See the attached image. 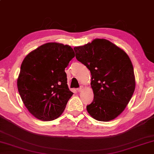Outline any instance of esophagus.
<instances>
[{
	"instance_id": "1",
	"label": "esophagus",
	"mask_w": 154,
	"mask_h": 154,
	"mask_svg": "<svg viewBox=\"0 0 154 154\" xmlns=\"http://www.w3.org/2000/svg\"><path fill=\"white\" fill-rule=\"evenodd\" d=\"M83 89H84V86H80V88H78L77 89V91H78V92H81V91H82Z\"/></svg>"
}]
</instances>
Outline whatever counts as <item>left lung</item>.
<instances>
[{"mask_svg":"<svg viewBox=\"0 0 154 154\" xmlns=\"http://www.w3.org/2000/svg\"><path fill=\"white\" fill-rule=\"evenodd\" d=\"M76 58L91 74L92 102L87 111L94 119H114L125 109L135 91L132 63L123 50L104 39L74 48Z\"/></svg>","mask_w":154,"mask_h":154,"instance_id":"8db88e82","label":"left lung"}]
</instances>
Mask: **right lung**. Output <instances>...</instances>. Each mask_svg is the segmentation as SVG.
I'll list each match as a JSON object with an SVG mask.
<instances>
[{"label": "right lung", "instance_id": "add662e5", "mask_svg": "<svg viewBox=\"0 0 154 154\" xmlns=\"http://www.w3.org/2000/svg\"><path fill=\"white\" fill-rule=\"evenodd\" d=\"M70 46L48 43L23 61L17 88L26 108L35 117L52 121L59 117L73 94L65 68L74 57Z\"/></svg>", "mask_w": 154, "mask_h": 154}]
</instances>
